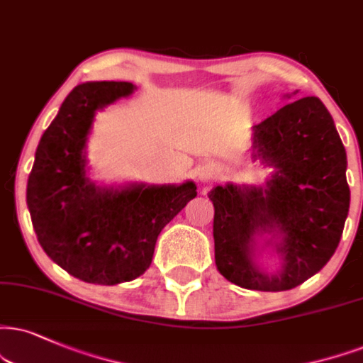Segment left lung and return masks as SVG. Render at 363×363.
<instances>
[{
  "instance_id": "obj_1",
  "label": "left lung",
  "mask_w": 363,
  "mask_h": 363,
  "mask_svg": "<svg viewBox=\"0 0 363 363\" xmlns=\"http://www.w3.org/2000/svg\"><path fill=\"white\" fill-rule=\"evenodd\" d=\"M254 158L276 168L267 190L217 186L216 264L227 281L256 291L293 289L332 259L350 207L347 153L318 97H303L254 126ZM279 228L284 271L267 277L253 266V235Z\"/></svg>"
}]
</instances>
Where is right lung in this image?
<instances>
[{
	"label": "right lung",
	"mask_w": 363,
	"mask_h": 363,
	"mask_svg": "<svg viewBox=\"0 0 363 363\" xmlns=\"http://www.w3.org/2000/svg\"><path fill=\"white\" fill-rule=\"evenodd\" d=\"M131 92L129 82L75 87L38 143L26 186L31 223L47 256L92 284L141 276L161 229L196 196L194 182L106 190L86 178L82 151L94 113Z\"/></svg>",
	"instance_id": "right-lung-1"
}]
</instances>
